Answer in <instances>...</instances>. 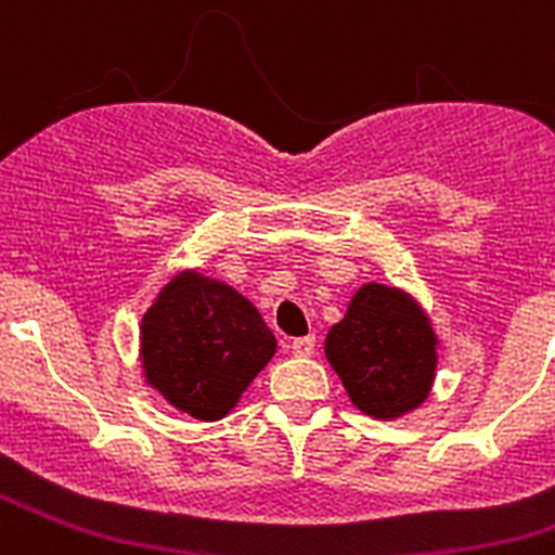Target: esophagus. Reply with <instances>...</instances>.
Here are the masks:
<instances>
[{"label": "esophagus", "mask_w": 555, "mask_h": 555, "mask_svg": "<svg viewBox=\"0 0 555 555\" xmlns=\"http://www.w3.org/2000/svg\"><path fill=\"white\" fill-rule=\"evenodd\" d=\"M313 336H300V338H292V352L294 356H311L313 352Z\"/></svg>", "instance_id": "34e87169"}]
</instances>
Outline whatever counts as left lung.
Segmentation results:
<instances>
[{
	"label": "left lung",
	"mask_w": 555,
	"mask_h": 555,
	"mask_svg": "<svg viewBox=\"0 0 555 555\" xmlns=\"http://www.w3.org/2000/svg\"><path fill=\"white\" fill-rule=\"evenodd\" d=\"M325 356L352 405L375 420H395L425 403L436 377V333L409 294L366 283L345 320L331 327Z\"/></svg>",
	"instance_id": "8db88e82"
}]
</instances>
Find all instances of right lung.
<instances>
[{"label":"right lung","mask_w":555,"mask_h":555,"mask_svg":"<svg viewBox=\"0 0 555 555\" xmlns=\"http://www.w3.org/2000/svg\"><path fill=\"white\" fill-rule=\"evenodd\" d=\"M274 347L258 308L199 272L171 278L141 320L146 384L194 420H222Z\"/></svg>","instance_id":"1"}]
</instances>
